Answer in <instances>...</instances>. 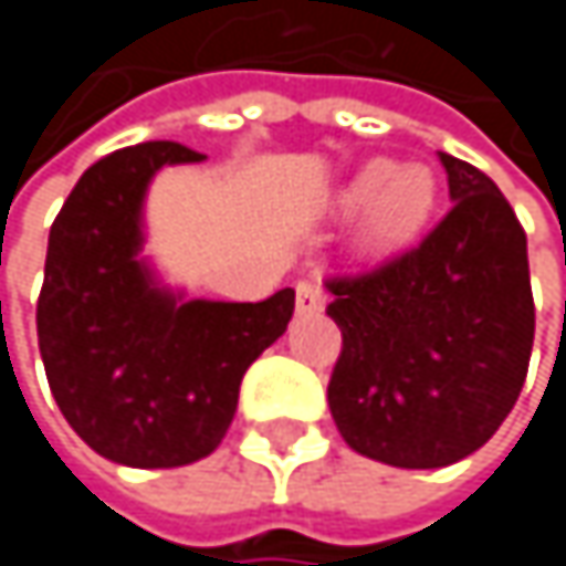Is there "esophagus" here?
I'll return each instance as SVG.
<instances>
[{"label": "esophagus", "mask_w": 566, "mask_h": 566, "mask_svg": "<svg viewBox=\"0 0 566 566\" xmlns=\"http://www.w3.org/2000/svg\"><path fill=\"white\" fill-rule=\"evenodd\" d=\"M294 307H297L301 314L321 311V307H324V287L317 282H297V287H294Z\"/></svg>", "instance_id": "esophagus-1"}]
</instances>
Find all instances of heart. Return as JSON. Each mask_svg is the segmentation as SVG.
Returning <instances> with one entry per match:
<instances>
[{
  "instance_id": "b5f03b06",
  "label": "heart",
  "mask_w": 566,
  "mask_h": 566,
  "mask_svg": "<svg viewBox=\"0 0 566 566\" xmlns=\"http://www.w3.org/2000/svg\"><path fill=\"white\" fill-rule=\"evenodd\" d=\"M436 192V176L426 164L374 160L340 189L337 206H360L357 245L364 252H394L429 222Z\"/></svg>"
}]
</instances>
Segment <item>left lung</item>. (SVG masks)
Segmentation results:
<instances>
[{
    "label": "left lung",
    "mask_w": 566,
    "mask_h": 566,
    "mask_svg": "<svg viewBox=\"0 0 566 566\" xmlns=\"http://www.w3.org/2000/svg\"><path fill=\"white\" fill-rule=\"evenodd\" d=\"M452 209L399 259L331 279L344 334L327 402L344 442L396 469L482 449L524 387L534 344L527 235L502 189L439 154Z\"/></svg>",
    "instance_id": "left-lung-1"
}]
</instances>
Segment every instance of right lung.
<instances>
[{
    "label": "right lung",
    "instance_id": "obj_1",
    "mask_svg": "<svg viewBox=\"0 0 566 566\" xmlns=\"http://www.w3.org/2000/svg\"><path fill=\"white\" fill-rule=\"evenodd\" d=\"M202 154L150 140L97 160L64 199L39 294V350L67 426L104 459L176 469L226 436L245 370L284 334L294 291L259 304L182 301L140 259L160 167Z\"/></svg>",
    "mask_w": 566,
    "mask_h": 566
}]
</instances>
